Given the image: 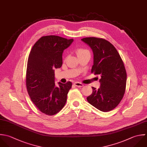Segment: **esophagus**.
I'll use <instances>...</instances> for the list:
<instances>
[{"instance_id":"1","label":"esophagus","mask_w":147,"mask_h":147,"mask_svg":"<svg viewBox=\"0 0 147 147\" xmlns=\"http://www.w3.org/2000/svg\"><path fill=\"white\" fill-rule=\"evenodd\" d=\"M74 85L76 86H77V87H82L84 86V84H82V83H80V82H76L74 84Z\"/></svg>"}]
</instances>
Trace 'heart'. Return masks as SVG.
<instances>
[{
    "instance_id": "b5f03b06",
    "label": "heart",
    "mask_w": 147,
    "mask_h": 147,
    "mask_svg": "<svg viewBox=\"0 0 147 147\" xmlns=\"http://www.w3.org/2000/svg\"><path fill=\"white\" fill-rule=\"evenodd\" d=\"M88 52L89 51L87 50H85V49H78L76 51V54H77V56H79L80 55H81V54H83L84 53H88Z\"/></svg>"
}]
</instances>
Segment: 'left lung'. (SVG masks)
<instances>
[{
    "mask_svg": "<svg viewBox=\"0 0 147 147\" xmlns=\"http://www.w3.org/2000/svg\"><path fill=\"white\" fill-rule=\"evenodd\" d=\"M81 40L93 52L92 73L101 77L100 88L96 89L92 87L93 92L87 100L102 112L111 111L119 104L125 92L127 73L123 61L116 49L109 41L95 37Z\"/></svg>",
    "mask_w": 147,
    "mask_h": 147,
    "instance_id": "1",
    "label": "left lung"
}]
</instances>
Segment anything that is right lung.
I'll return each mask as SVG.
<instances>
[{
    "label": "right lung",
    "mask_w": 147,
    "mask_h": 147,
    "mask_svg": "<svg viewBox=\"0 0 147 147\" xmlns=\"http://www.w3.org/2000/svg\"><path fill=\"white\" fill-rule=\"evenodd\" d=\"M56 35L41 37L33 46L28 58L26 88L35 107L43 113L53 116L65 106L72 83L55 85L54 69L62 65V53L73 42Z\"/></svg>",
    "instance_id": "add662e5"
}]
</instances>
